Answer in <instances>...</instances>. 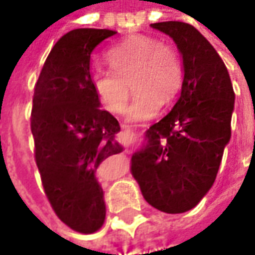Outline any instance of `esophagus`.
<instances>
[{
    "label": "esophagus",
    "instance_id": "1",
    "mask_svg": "<svg viewBox=\"0 0 255 255\" xmlns=\"http://www.w3.org/2000/svg\"><path fill=\"white\" fill-rule=\"evenodd\" d=\"M132 136H133V134H132ZM130 140H132V137H130Z\"/></svg>",
    "mask_w": 255,
    "mask_h": 255
}]
</instances>
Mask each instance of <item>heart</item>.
Masks as SVG:
<instances>
[{"instance_id": "1", "label": "heart", "mask_w": 255, "mask_h": 255, "mask_svg": "<svg viewBox=\"0 0 255 255\" xmlns=\"http://www.w3.org/2000/svg\"><path fill=\"white\" fill-rule=\"evenodd\" d=\"M109 72L93 76V91L111 113L122 112L132 81L133 99L125 115L128 121L152 119L170 101L181 85V64L169 45L147 35H132L115 45L106 54Z\"/></svg>"}]
</instances>
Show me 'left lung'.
I'll return each mask as SVG.
<instances>
[{
  "label": "left lung",
  "instance_id": "left-lung-1",
  "mask_svg": "<svg viewBox=\"0 0 255 255\" xmlns=\"http://www.w3.org/2000/svg\"><path fill=\"white\" fill-rule=\"evenodd\" d=\"M150 26L176 42L184 78L173 109L149 128L142 149L133 153L130 171L150 206L177 214L196 207L216 180L236 96L220 55L193 25Z\"/></svg>",
  "mask_w": 255,
  "mask_h": 255
}]
</instances>
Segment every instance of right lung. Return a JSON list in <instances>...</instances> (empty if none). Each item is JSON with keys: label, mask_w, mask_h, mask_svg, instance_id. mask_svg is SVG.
<instances>
[{"label": "right lung", "mask_w": 255, "mask_h": 255, "mask_svg": "<svg viewBox=\"0 0 255 255\" xmlns=\"http://www.w3.org/2000/svg\"><path fill=\"white\" fill-rule=\"evenodd\" d=\"M115 34L69 31L51 49L34 88L31 132L45 194L59 220L84 234L99 230L106 216L96 170L123 150L115 139L119 122L99 108L91 76L93 49Z\"/></svg>", "instance_id": "obj_1"}]
</instances>
